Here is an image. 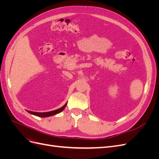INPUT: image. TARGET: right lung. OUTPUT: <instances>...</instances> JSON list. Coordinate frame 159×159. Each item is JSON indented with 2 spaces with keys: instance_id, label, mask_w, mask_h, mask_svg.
<instances>
[{
  "instance_id": "add662e5",
  "label": "right lung",
  "mask_w": 159,
  "mask_h": 159,
  "mask_svg": "<svg viewBox=\"0 0 159 159\" xmlns=\"http://www.w3.org/2000/svg\"><path fill=\"white\" fill-rule=\"evenodd\" d=\"M66 105L67 103L64 105L63 107H61L60 109H57L56 110L54 111H49V112H44V113H39V112H33V111H28V112L34 115H36V116L38 117H50V116H52V115H56L57 113H59L60 112H61L62 111H63L65 107H66Z\"/></svg>"
}]
</instances>
